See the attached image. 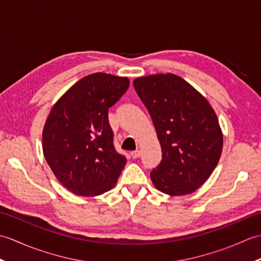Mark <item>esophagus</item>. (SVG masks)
Instances as JSON below:
<instances>
[{
    "mask_svg": "<svg viewBox=\"0 0 261 261\" xmlns=\"http://www.w3.org/2000/svg\"><path fill=\"white\" fill-rule=\"evenodd\" d=\"M130 154H131V157L134 158V159H137L138 157L140 156V151L139 150H135V151H131L130 152Z\"/></svg>",
    "mask_w": 261,
    "mask_h": 261,
    "instance_id": "34e87169",
    "label": "esophagus"
}]
</instances>
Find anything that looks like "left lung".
Listing matches in <instances>:
<instances>
[{
    "instance_id": "obj_1",
    "label": "left lung",
    "mask_w": 261,
    "mask_h": 261,
    "mask_svg": "<svg viewBox=\"0 0 261 261\" xmlns=\"http://www.w3.org/2000/svg\"><path fill=\"white\" fill-rule=\"evenodd\" d=\"M135 90L151 116L163 159L150 173L158 191L173 196L195 192L216 167L223 136L214 110L181 77H139Z\"/></svg>"
}]
</instances>
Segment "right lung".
I'll return each mask as SVG.
<instances>
[{"instance_id": "right-lung-1", "label": "right lung", "mask_w": 261, "mask_h": 261, "mask_svg": "<svg viewBox=\"0 0 261 261\" xmlns=\"http://www.w3.org/2000/svg\"><path fill=\"white\" fill-rule=\"evenodd\" d=\"M126 77H83L54 105L42 132L43 154L71 193L95 196L110 191L126 163L115 150L109 108L126 92Z\"/></svg>"}]
</instances>
